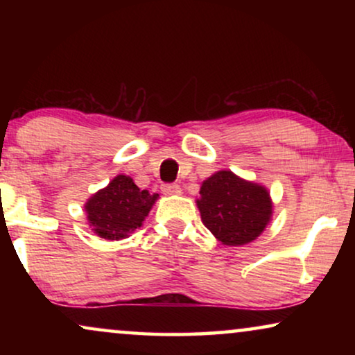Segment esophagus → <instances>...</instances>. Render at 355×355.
<instances>
[{
	"instance_id": "1",
	"label": "esophagus",
	"mask_w": 355,
	"mask_h": 355,
	"mask_svg": "<svg viewBox=\"0 0 355 355\" xmlns=\"http://www.w3.org/2000/svg\"><path fill=\"white\" fill-rule=\"evenodd\" d=\"M162 191H163L164 193H166V196H174V193L181 192V187H179L178 184H174V182H171V184H163Z\"/></svg>"
}]
</instances>
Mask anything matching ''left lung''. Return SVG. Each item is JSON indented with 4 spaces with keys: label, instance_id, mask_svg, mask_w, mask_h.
<instances>
[{
    "label": "left lung",
    "instance_id": "1",
    "mask_svg": "<svg viewBox=\"0 0 355 355\" xmlns=\"http://www.w3.org/2000/svg\"><path fill=\"white\" fill-rule=\"evenodd\" d=\"M202 221L226 245H244L261 234L271 216L270 193L231 171L203 181L197 200Z\"/></svg>",
    "mask_w": 355,
    "mask_h": 355
}]
</instances>
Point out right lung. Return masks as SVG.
<instances>
[{"label": "right lung", "instance_id": "obj_1", "mask_svg": "<svg viewBox=\"0 0 355 355\" xmlns=\"http://www.w3.org/2000/svg\"><path fill=\"white\" fill-rule=\"evenodd\" d=\"M158 193H148L124 174L116 176L87 202L85 211L94 231L103 239L118 241L142 226Z\"/></svg>", "mask_w": 355, "mask_h": 355}]
</instances>
